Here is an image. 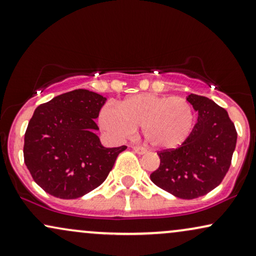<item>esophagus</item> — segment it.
Listing matches in <instances>:
<instances>
[{
	"label": "esophagus",
	"instance_id": "esophagus-1",
	"mask_svg": "<svg viewBox=\"0 0 256 256\" xmlns=\"http://www.w3.org/2000/svg\"><path fill=\"white\" fill-rule=\"evenodd\" d=\"M133 150H134L135 153L140 154V156H141V154H144V153L147 152V150H144V147H140V146H133Z\"/></svg>",
	"mask_w": 256,
	"mask_h": 256
}]
</instances>
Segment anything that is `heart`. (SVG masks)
Returning <instances> with one entry per match:
<instances>
[{
	"instance_id": "obj_1",
	"label": "heart",
	"mask_w": 256,
	"mask_h": 256,
	"mask_svg": "<svg viewBox=\"0 0 256 256\" xmlns=\"http://www.w3.org/2000/svg\"><path fill=\"white\" fill-rule=\"evenodd\" d=\"M100 128L112 138H123L141 127L144 140L160 150L180 146L190 136L194 123L191 104L182 97L138 94L118 106L106 104L98 115Z\"/></svg>"
}]
</instances>
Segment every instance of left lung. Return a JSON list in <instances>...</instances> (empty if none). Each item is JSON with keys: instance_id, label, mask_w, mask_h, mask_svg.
Returning a JSON list of instances; mask_svg holds the SVG:
<instances>
[{"instance_id": "obj_1", "label": "left lung", "mask_w": 256, "mask_h": 256, "mask_svg": "<svg viewBox=\"0 0 256 256\" xmlns=\"http://www.w3.org/2000/svg\"><path fill=\"white\" fill-rule=\"evenodd\" d=\"M198 112L190 136L178 148L158 152L160 166L150 180L182 200H194L217 188L229 171L238 132L228 112L204 96L188 94Z\"/></svg>"}]
</instances>
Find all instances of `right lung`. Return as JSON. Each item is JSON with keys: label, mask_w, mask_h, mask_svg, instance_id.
<instances>
[{"label": "right lung", "mask_w": 256, "mask_h": 256, "mask_svg": "<svg viewBox=\"0 0 256 256\" xmlns=\"http://www.w3.org/2000/svg\"><path fill=\"white\" fill-rule=\"evenodd\" d=\"M106 97L78 89L40 104L24 133V158L34 182L62 200L94 190L127 146L106 148L94 134V120Z\"/></svg>", "instance_id": "obj_1"}]
</instances>
